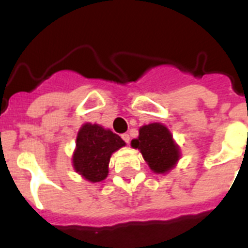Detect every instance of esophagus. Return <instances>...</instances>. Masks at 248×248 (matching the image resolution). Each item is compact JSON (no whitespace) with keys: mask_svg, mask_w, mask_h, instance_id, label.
<instances>
[{"mask_svg":"<svg viewBox=\"0 0 248 248\" xmlns=\"http://www.w3.org/2000/svg\"><path fill=\"white\" fill-rule=\"evenodd\" d=\"M122 138H123V140H124V141H125L126 144H129V141H130V137H129V134H123L122 135Z\"/></svg>","mask_w":248,"mask_h":248,"instance_id":"obj_1","label":"esophagus"}]
</instances>
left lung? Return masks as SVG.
Returning <instances> with one entry per match:
<instances>
[{"label":"left lung","instance_id":"1","mask_svg":"<svg viewBox=\"0 0 248 248\" xmlns=\"http://www.w3.org/2000/svg\"><path fill=\"white\" fill-rule=\"evenodd\" d=\"M131 148L140 150L144 160L155 174H168L180 160V146L171 131L161 123L140 126L139 137L131 140Z\"/></svg>","mask_w":248,"mask_h":248}]
</instances>
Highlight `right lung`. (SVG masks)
<instances>
[{
  "label": "right lung",
  "instance_id": "obj_1",
  "mask_svg": "<svg viewBox=\"0 0 248 248\" xmlns=\"http://www.w3.org/2000/svg\"><path fill=\"white\" fill-rule=\"evenodd\" d=\"M123 146H125V141L110 129L84 123L77 134L76 149L72 155L74 171L89 183H100L108 176L113 153Z\"/></svg>",
  "mask_w": 248,
  "mask_h": 248
}]
</instances>
